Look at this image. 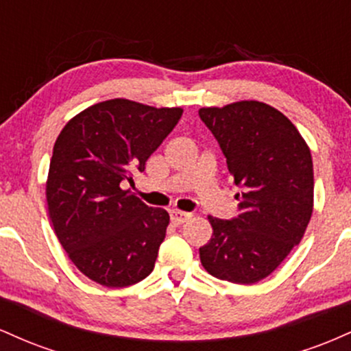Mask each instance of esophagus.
I'll list each match as a JSON object with an SVG mask.
<instances>
[{
	"label": "esophagus",
	"mask_w": 351,
	"mask_h": 351,
	"mask_svg": "<svg viewBox=\"0 0 351 351\" xmlns=\"http://www.w3.org/2000/svg\"><path fill=\"white\" fill-rule=\"evenodd\" d=\"M171 223L175 224V226H180V224L186 223L188 219H191V213H186V211H180V209H173L171 211Z\"/></svg>",
	"instance_id": "1"
}]
</instances>
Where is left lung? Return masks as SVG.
I'll return each mask as SVG.
<instances>
[{
	"mask_svg": "<svg viewBox=\"0 0 351 351\" xmlns=\"http://www.w3.org/2000/svg\"><path fill=\"white\" fill-rule=\"evenodd\" d=\"M199 117L241 188V215L208 216L213 236L199 247L203 267L221 280L256 284L300 243L313 211L308 145L282 112L257 100L203 107Z\"/></svg>",
	"mask_w": 351,
	"mask_h": 351,
	"instance_id": "8db88e82",
	"label": "left lung"
}]
</instances>
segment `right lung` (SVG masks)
<instances>
[{
	"mask_svg": "<svg viewBox=\"0 0 351 351\" xmlns=\"http://www.w3.org/2000/svg\"><path fill=\"white\" fill-rule=\"evenodd\" d=\"M183 114L112 99L87 107L60 130L52 150L46 198L60 245L84 276L127 287L155 267L170 215L150 208L122 181L162 145Z\"/></svg>",
	"mask_w": 351,
	"mask_h": 351,
	"instance_id": "add662e5",
	"label": "right lung"
}]
</instances>
